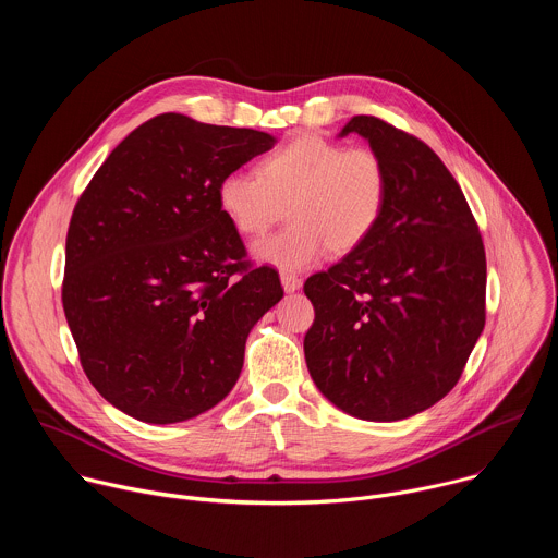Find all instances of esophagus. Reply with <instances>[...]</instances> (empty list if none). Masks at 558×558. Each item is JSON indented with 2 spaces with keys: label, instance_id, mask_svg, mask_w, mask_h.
I'll list each match as a JSON object with an SVG mask.
<instances>
[{
  "label": "esophagus",
  "instance_id": "34e87169",
  "mask_svg": "<svg viewBox=\"0 0 558 558\" xmlns=\"http://www.w3.org/2000/svg\"><path fill=\"white\" fill-rule=\"evenodd\" d=\"M280 280H282V287H284L287 293H293V291H298L302 287V280L295 274H291V271H282Z\"/></svg>",
  "mask_w": 558,
  "mask_h": 558
}]
</instances>
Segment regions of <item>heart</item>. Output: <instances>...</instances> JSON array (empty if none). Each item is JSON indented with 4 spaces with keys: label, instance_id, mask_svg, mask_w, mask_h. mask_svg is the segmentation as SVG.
I'll return each instance as SVG.
<instances>
[{
    "label": "heart",
    "instance_id": "1",
    "mask_svg": "<svg viewBox=\"0 0 558 558\" xmlns=\"http://www.w3.org/2000/svg\"><path fill=\"white\" fill-rule=\"evenodd\" d=\"M388 190V168L377 149L302 134L265 154L258 174H225L218 205L250 238L265 235L287 207L291 222L258 243L256 256L300 269L320 260L327 250L336 256L360 250L384 218Z\"/></svg>",
    "mask_w": 558,
    "mask_h": 558
}]
</instances>
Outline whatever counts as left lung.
Wrapping results in <instances>:
<instances>
[{
  "label": "left lung",
  "instance_id": "obj_1",
  "mask_svg": "<svg viewBox=\"0 0 558 558\" xmlns=\"http://www.w3.org/2000/svg\"><path fill=\"white\" fill-rule=\"evenodd\" d=\"M349 132L386 161L388 203L360 250L306 278L315 320L304 357L338 409L397 422L459 381L486 325V250L459 183L422 138L368 114Z\"/></svg>",
  "mask_w": 558,
  "mask_h": 558
}]
</instances>
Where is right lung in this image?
Returning <instances> with one entry per match:
<instances>
[{
  "mask_svg": "<svg viewBox=\"0 0 558 558\" xmlns=\"http://www.w3.org/2000/svg\"><path fill=\"white\" fill-rule=\"evenodd\" d=\"M271 134L158 114L78 196L61 302L90 384L147 424L192 420L233 388L250 329L282 298L218 205V183Z\"/></svg>",
  "mask_w": 558,
  "mask_h": 558,
  "instance_id": "obj_1",
  "label": "right lung"
}]
</instances>
